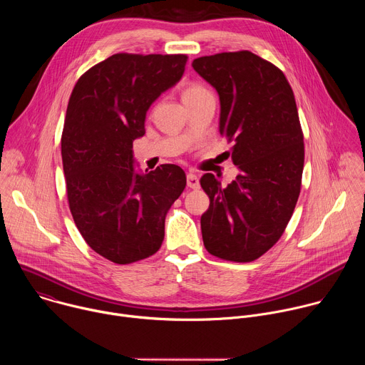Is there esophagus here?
Returning a JSON list of instances; mask_svg holds the SVG:
<instances>
[{"mask_svg":"<svg viewBox=\"0 0 365 365\" xmlns=\"http://www.w3.org/2000/svg\"><path fill=\"white\" fill-rule=\"evenodd\" d=\"M186 183H187V187H190V189H197L199 187V179L193 173H187Z\"/></svg>","mask_w":365,"mask_h":365,"instance_id":"obj_1","label":"esophagus"}]
</instances>
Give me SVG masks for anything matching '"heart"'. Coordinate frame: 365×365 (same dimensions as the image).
<instances>
[{"instance_id":"heart-1","label":"heart","mask_w":365,"mask_h":365,"mask_svg":"<svg viewBox=\"0 0 365 365\" xmlns=\"http://www.w3.org/2000/svg\"><path fill=\"white\" fill-rule=\"evenodd\" d=\"M203 91H206V89H205L202 85H199V83H190V85H187V86L183 89L182 96H183V98L193 96V95H197V93H200V92H203Z\"/></svg>"}]
</instances>
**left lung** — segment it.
<instances>
[{
  "label": "left lung",
  "instance_id": "obj_1",
  "mask_svg": "<svg viewBox=\"0 0 365 365\" xmlns=\"http://www.w3.org/2000/svg\"><path fill=\"white\" fill-rule=\"evenodd\" d=\"M192 66L220 95V133L241 170L228 186L212 173L200 178L210 196L203 245L227 262H254L280 240L300 193L304 144L294 95L277 66L248 50L202 56Z\"/></svg>",
  "mask_w": 365,
  "mask_h": 365
}]
</instances>
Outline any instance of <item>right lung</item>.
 <instances>
[{
	"label": "right lung",
	"mask_w": 365,
	"mask_h": 365,
	"mask_svg": "<svg viewBox=\"0 0 365 365\" xmlns=\"http://www.w3.org/2000/svg\"><path fill=\"white\" fill-rule=\"evenodd\" d=\"M186 55L117 53L76 82L62 131L69 210L86 244L115 264L159 251L165 220L186 186L176 165L134 172L145 113L183 75Z\"/></svg>",
	"instance_id": "obj_1"
}]
</instances>
